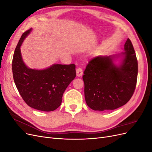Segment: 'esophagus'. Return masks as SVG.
Segmentation results:
<instances>
[{
	"instance_id": "1",
	"label": "esophagus",
	"mask_w": 152,
	"mask_h": 152,
	"mask_svg": "<svg viewBox=\"0 0 152 152\" xmlns=\"http://www.w3.org/2000/svg\"><path fill=\"white\" fill-rule=\"evenodd\" d=\"M76 72H77V77H81L83 74V71H82V68H78L76 70Z\"/></svg>"
}]
</instances>
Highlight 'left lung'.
Segmentation results:
<instances>
[{
    "label": "left lung",
    "mask_w": 152,
    "mask_h": 152,
    "mask_svg": "<svg viewBox=\"0 0 152 152\" xmlns=\"http://www.w3.org/2000/svg\"><path fill=\"white\" fill-rule=\"evenodd\" d=\"M125 52L91 59L82 77L87 106L94 110H115L126 104L134 94L137 77V60L129 39ZM122 57L121 65L113 61Z\"/></svg>",
    "instance_id": "left-lung-1"
}]
</instances>
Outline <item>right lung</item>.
I'll return each instance as SVG.
<instances>
[{
	"label": "right lung",
	"mask_w": 152,
	"mask_h": 152,
	"mask_svg": "<svg viewBox=\"0 0 152 152\" xmlns=\"http://www.w3.org/2000/svg\"><path fill=\"white\" fill-rule=\"evenodd\" d=\"M31 29L24 32L14 53L13 79L24 102L31 108L51 112L61 105L63 94L76 77L75 65L54 64L44 70L27 67L22 59L20 47Z\"/></svg>",
	"instance_id": "add662e5"
}]
</instances>
